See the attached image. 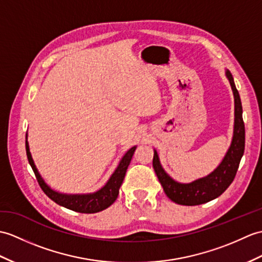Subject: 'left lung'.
<instances>
[{
	"mask_svg": "<svg viewBox=\"0 0 262 262\" xmlns=\"http://www.w3.org/2000/svg\"><path fill=\"white\" fill-rule=\"evenodd\" d=\"M226 76L231 84L234 97V127L233 136L228 151L219 166L204 178L191 183H180L173 180L161 165L160 157L154 149L153 167L169 200L181 205H199L220 196L232 183L239 164L245 153V123L242 119V105L238 90L235 88L233 77L227 69Z\"/></svg>",
	"mask_w": 262,
	"mask_h": 262,
	"instance_id": "left-lung-1",
	"label": "left lung"
}]
</instances>
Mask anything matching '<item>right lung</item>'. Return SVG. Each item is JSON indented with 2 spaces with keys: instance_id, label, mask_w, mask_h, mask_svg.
I'll use <instances>...</instances> for the list:
<instances>
[{
  "instance_id": "obj_1",
  "label": "right lung",
  "mask_w": 262,
  "mask_h": 262,
  "mask_svg": "<svg viewBox=\"0 0 262 262\" xmlns=\"http://www.w3.org/2000/svg\"><path fill=\"white\" fill-rule=\"evenodd\" d=\"M136 147L137 146H133L132 148L126 151L125 155L121 157L118 166L112 174L111 179L108 180L107 183L103 185L100 190L88 194H64L52 190V188L46 183L45 180L42 179V176L40 175L38 168H36L33 162L31 153H30L28 134L26 141L28 160L35 174L36 180L39 182V185L42 188V191H43L53 202H56L57 204L69 210L80 212V213H97V212H100L107 209L108 206H111L115 201H116L119 194V187L121 186V183H123V181L125 179L126 171L127 168H128V165Z\"/></svg>"
}]
</instances>
